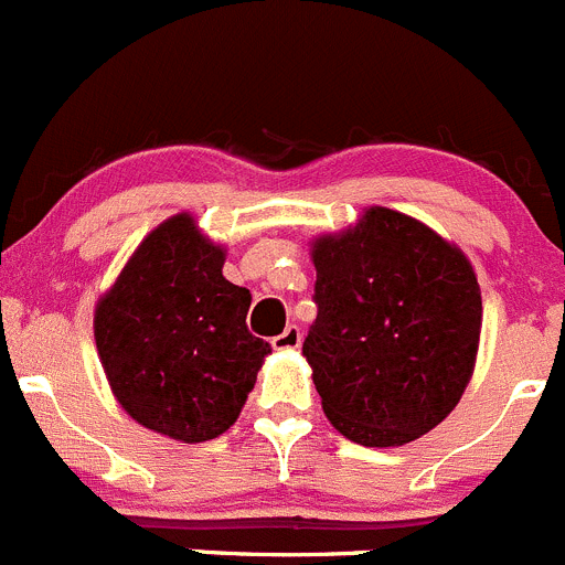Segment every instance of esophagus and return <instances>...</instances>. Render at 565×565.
<instances>
[{
  "label": "esophagus",
  "instance_id": "1",
  "mask_svg": "<svg viewBox=\"0 0 565 565\" xmlns=\"http://www.w3.org/2000/svg\"><path fill=\"white\" fill-rule=\"evenodd\" d=\"M271 345H275L277 351H296V348L301 345V329L296 323H290L282 334H277L275 340H271Z\"/></svg>",
  "mask_w": 565,
  "mask_h": 565
}]
</instances>
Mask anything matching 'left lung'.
<instances>
[{"label": "left lung", "mask_w": 565, "mask_h": 565, "mask_svg": "<svg viewBox=\"0 0 565 565\" xmlns=\"http://www.w3.org/2000/svg\"><path fill=\"white\" fill-rule=\"evenodd\" d=\"M318 318L301 353L323 413L362 446H403L457 408L481 334L465 253L418 220L372 206L312 242Z\"/></svg>", "instance_id": "obj_1"}]
</instances>
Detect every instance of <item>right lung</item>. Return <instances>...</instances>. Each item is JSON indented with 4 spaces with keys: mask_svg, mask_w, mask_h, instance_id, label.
Here are the masks:
<instances>
[{
    "mask_svg": "<svg viewBox=\"0 0 565 565\" xmlns=\"http://www.w3.org/2000/svg\"><path fill=\"white\" fill-rule=\"evenodd\" d=\"M225 249L173 214L138 244L95 307L110 392L147 429L184 444L223 435L253 392L269 342L249 334L247 288L223 277Z\"/></svg>",
    "mask_w": 565,
    "mask_h": 565,
    "instance_id": "obj_1",
    "label": "right lung"
}]
</instances>
